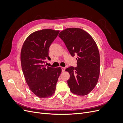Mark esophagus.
<instances>
[{
	"mask_svg": "<svg viewBox=\"0 0 123 123\" xmlns=\"http://www.w3.org/2000/svg\"><path fill=\"white\" fill-rule=\"evenodd\" d=\"M65 69H66V68H65V67H62V72H64Z\"/></svg>",
	"mask_w": 123,
	"mask_h": 123,
	"instance_id": "1",
	"label": "esophagus"
}]
</instances>
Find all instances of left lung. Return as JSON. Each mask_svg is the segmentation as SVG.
<instances>
[{"label": "left lung", "instance_id": "8db88e82", "mask_svg": "<svg viewBox=\"0 0 123 123\" xmlns=\"http://www.w3.org/2000/svg\"><path fill=\"white\" fill-rule=\"evenodd\" d=\"M58 36L65 43L72 56H77L76 67L66 69L70 74L67 83L70 90L78 95H86L94 88L100 72V56L96 43L83 30L67 28Z\"/></svg>", "mask_w": 123, "mask_h": 123}]
</instances>
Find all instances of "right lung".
Segmentation results:
<instances>
[{
  "label": "right lung",
  "mask_w": 123,
  "mask_h": 123,
  "mask_svg": "<svg viewBox=\"0 0 123 123\" xmlns=\"http://www.w3.org/2000/svg\"><path fill=\"white\" fill-rule=\"evenodd\" d=\"M59 31L43 29L32 33L21 48V68L31 91L39 98L50 97L55 92L61 67H46V59H51L49 49Z\"/></svg>",
  "instance_id": "1"
}]
</instances>
